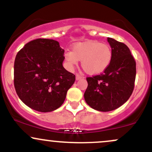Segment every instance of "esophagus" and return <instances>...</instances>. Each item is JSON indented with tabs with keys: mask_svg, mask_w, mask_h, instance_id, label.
<instances>
[{
	"mask_svg": "<svg viewBox=\"0 0 152 152\" xmlns=\"http://www.w3.org/2000/svg\"><path fill=\"white\" fill-rule=\"evenodd\" d=\"M83 78V76H82V75H81V74H77L76 75V80H79V79H81V78Z\"/></svg>",
	"mask_w": 152,
	"mask_h": 152,
	"instance_id": "1",
	"label": "esophagus"
}]
</instances>
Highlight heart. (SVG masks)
I'll return each mask as SVG.
<instances>
[{
    "label": "heart",
    "mask_w": 152,
    "mask_h": 152,
    "mask_svg": "<svg viewBox=\"0 0 152 152\" xmlns=\"http://www.w3.org/2000/svg\"><path fill=\"white\" fill-rule=\"evenodd\" d=\"M66 61L73 66L81 61V67L87 74L102 73L109 66L112 58V50L106 43L98 41L79 43L73 47L72 52H66Z\"/></svg>",
    "instance_id": "obj_1"
}]
</instances>
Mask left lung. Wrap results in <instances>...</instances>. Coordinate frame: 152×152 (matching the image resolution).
Listing matches in <instances>:
<instances>
[{
  "mask_svg": "<svg viewBox=\"0 0 152 152\" xmlns=\"http://www.w3.org/2000/svg\"><path fill=\"white\" fill-rule=\"evenodd\" d=\"M107 40L112 50L111 63L100 74L86 78L84 93L87 104L100 111L123 105L133 92L136 78V61L128 46L114 38Z\"/></svg>",
  "mask_w": 152,
  "mask_h": 152,
  "instance_id": "left-lung-1",
  "label": "left lung"
}]
</instances>
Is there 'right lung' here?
I'll list each match as a JSON object with an SVG mask.
<instances>
[{
	"label": "right lung",
	"mask_w": 152,
	"mask_h": 152,
	"mask_svg": "<svg viewBox=\"0 0 152 152\" xmlns=\"http://www.w3.org/2000/svg\"><path fill=\"white\" fill-rule=\"evenodd\" d=\"M64 50L58 41L33 40L17 53L14 62V86L26 106L41 112L57 109L65 101L76 76L63 66Z\"/></svg>",
	"instance_id": "right-lung-1"
}]
</instances>
